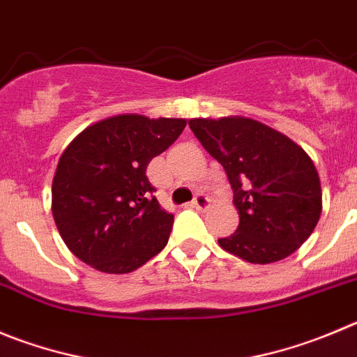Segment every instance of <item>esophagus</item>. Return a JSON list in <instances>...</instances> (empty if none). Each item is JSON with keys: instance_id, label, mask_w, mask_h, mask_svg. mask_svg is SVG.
Wrapping results in <instances>:
<instances>
[{"instance_id": "obj_1", "label": "esophagus", "mask_w": 357, "mask_h": 357, "mask_svg": "<svg viewBox=\"0 0 357 357\" xmlns=\"http://www.w3.org/2000/svg\"><path fill=\"white\" fill-rule=\"evenodd\" d=\"M192 206L197 209H208L209 208V199L206 197L204 194H197L195 195L194 202H192Z\"/></svg>"}]
</instances>
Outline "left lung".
I'll list each match as a JSON object with an SVG mask.
<instances>
[{"instance_id": "left-lung-1", "label": "left lung", "mask_w": 357, "mask_h": 357, "mask_svg": "<svg viewBox=\"0 0 357 357\" xmlns=\"http://www.w3.org/2000/svg\"><path fill=\"white\" fill-rule=\"evenodd\" d=\"M188 125L222 163L234 190L239 225L218 245L252 264H271L294 254L322 211L321 179L308 153L252 118H194Z\"/></svg>"}]
</instances>
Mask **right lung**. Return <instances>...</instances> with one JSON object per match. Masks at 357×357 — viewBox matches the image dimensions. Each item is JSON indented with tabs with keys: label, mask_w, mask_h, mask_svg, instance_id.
<instances>
[{
	"label": "right lung",
	"mask_w": 357,
	"mask_h": 357,
	"mask_svg": "<svg viewBox=\"0 0 357 357\" xmlns=\"http://www.w3.org/2000/svg\"><path fill=\"white\" fill-rule=\"evenodd\" d=\"M186 119L119 114L82 130L61 153L52 179V216L77 259L109 275L132 273L167 245L174 215L146 178Z\"/></svg>",
	"instance_id": "1"
}]
</instances>
